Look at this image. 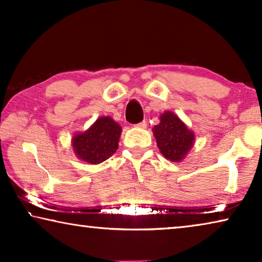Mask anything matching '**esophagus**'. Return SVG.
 <instances>
[{
	"label": "esophagus",
	"mask_w": 262,
	"mask_h": 262,
	"mask_svg": "<svg viewBox=\"0 0 262 262\" xmlns=\"http://www.w3.org/2000/svg\"><path fill=\"white\" fill-rule=\"evenodd\" d=\"M135 127L136 128H141V129H144V128L147 127V122H146V121H142V122L135 124Z\"/></svg>",
	"instance_id": "obj_1"
}]
</instances>
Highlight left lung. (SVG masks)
<instances>
[{"mask_svg":"<svg viewBox=\"0 0 262 262\" xmlns=\"http://www.w3.org/2000/svg\"><path fill=\"white\" fill-rule=\"evenodd\" d=\"M160 153L171 162H180L192 149L195 134L187 124L170 111L160 115V123L153 128Z\"/></svg>","mask_w":262,"mask_h":262,"instance_id":"8db88e82","label":"left lung"}]
</instances>
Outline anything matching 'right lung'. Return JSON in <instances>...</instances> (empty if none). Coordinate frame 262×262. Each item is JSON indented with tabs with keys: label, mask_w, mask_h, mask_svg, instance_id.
<instances>
[{
	"label": "right lung",
	"mask_w": 262,
	"mask_h": 262,
	"mask_svg": "<svg viewBox=\"0 0 262 262\" xmlns=\"http://www.w3.org/2000/svg\"><path fill=\"white\" fill-rule=\"evenodd\" d=\"M121 133L122 128L111 116H100L87 130L73 136L74 153L82 161L99 165L118 149Z\"/></svg>",
	"instance_id": "add662e5"
}]
</instances>
